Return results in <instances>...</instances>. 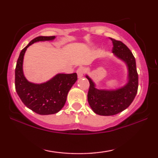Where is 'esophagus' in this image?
<instances>
[{"label": "esophagus", "mask_w": 158, "mask_h": 158, "mask_svg": "<svg viewBox=\"0 0 158 158\" xmlns=\"http://www.w3.org/2000/svg\"><path fill=\"white\" fill-rule=\"evenodd\" d=\"M84 73H85V68H83V67H81V68H79L77 70V77H78V78H81V77L83 76Z\"/></svg>", "instance_id": "1"}]
</instances>
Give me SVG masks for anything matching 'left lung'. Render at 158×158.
<instances>
[{"instance_id": "8db88e82", "label": "left lung", "mask_w": 158, "mask_h": 158, "mask_svg": "<svg viewBox=\"0 0 158 158\" xmlns=\"http://www.w3.org/2000/svg\"><path fill=\"white\" fill-rule=\"evenodd\" d=\"M111 41L114 57L127 67V83L115 89L98 88L89 75H85L90 83L88 103L93 111L101 116H113L123 111L129 106L137 93L138 75L135 57L124 43L114 39Z\"/></svg>"}]
</instances>
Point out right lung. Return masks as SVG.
Segmentation results:
<instances>
[{"instance_id": "obj_1", "label": "right lung", "mask_w": 158, "mask_h": 158, "mask_svg": "<svg viewBox=\"0 0 158 158\" xmlns=\"http://www.w3.org/2000/svg\"><path fill=\"white\" fill-rule=\"evenodd\" d=\"M52 36H38L31 40L21 50L15 70V87L17 94L26 106L40 114L49 115L59 112L64 106L68 94L77 81V74L58 73L42 83L30 82L23 70V58L28 47L38 42L53 41Z\"/></svg>"}]
</instances>
